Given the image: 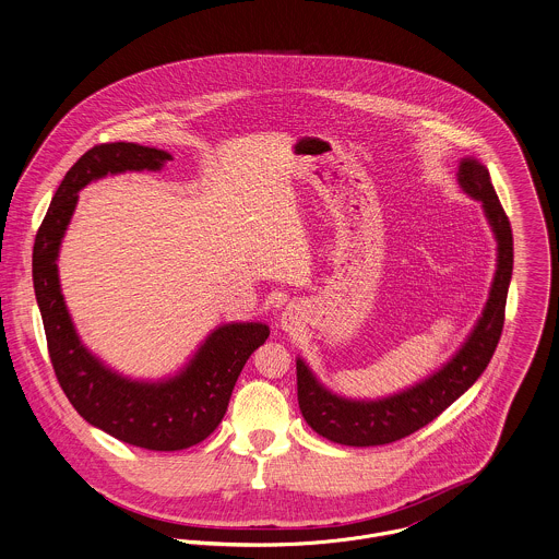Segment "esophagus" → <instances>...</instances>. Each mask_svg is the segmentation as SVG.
<instances>
[{"label":"esophagus","mask_w":559,"mask_h":559,"mask_svg":"<svg viewBox=\"0 0 559 559\" xmlns=\"http://www.w3.org/2000/svg\"><path fill=\"white\" fill-rule=\"evenodd\" d=\"M297 326V316L290 311V309H286L284 313H282V329L284 331H293Z\"/></svg>","instance_id":"esophagus-1"}]
</instances>
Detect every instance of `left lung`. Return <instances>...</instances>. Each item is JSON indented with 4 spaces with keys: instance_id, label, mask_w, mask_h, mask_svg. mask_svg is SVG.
<instances>
[{
    "instance_id": "8db88e82",
    "label": "left lung",
    "mask_w": 559,
    "mask_h": 559,
    "mask_svg": "<svg viewBox=\"0 0 559 559\" xmlns=\"http://www.w3.org/2000/svg\"><path fill=\"white\" fill-rule=\"evenodd\" d=\"M457 183L463 194L480 203L498 243L496 273L478 320L455 355L442 362V367L407 389L376 400H356L331 391L304 358L297 356L299 407L307 425L318 436L344 447L391 444L440 416L487 369L504 326L508 286L512 277V230L493 190L489 168L483 162L472 155L461 157Z\"/></svg>"
}]
</instances>
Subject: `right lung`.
<instances>
[{"label":"right lung","instance_id":"1","mask_svg":"<svg viewBox=\"0 0 559 559\" xmlns=\"http://www.w3.org/2000/svg\"><path fill=\"white\" fill-rule=\"evenodd\" d=\"M173 155L136 143L98 145L66 173L34 243V290L43 313L55 376L74 409L104 433L147 451H183L215 431L246 360L269 337L264 322L215 326L173 373L126 376L81 340L59 284V250L79 192L121 173H157Z\"/></svg>","mask_w":559,"mask_h":559}]
</instances>
